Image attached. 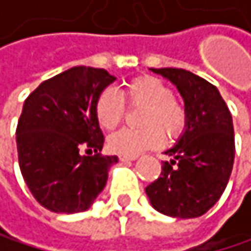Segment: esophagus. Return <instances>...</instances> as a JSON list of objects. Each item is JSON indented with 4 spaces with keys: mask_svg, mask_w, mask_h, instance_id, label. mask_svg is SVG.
Masks as SVG:
<instances>
[{
    "mask_svg": "<svg viewBox=\"0 0 251 251\" xmlns=\"http://www.w3.org/2000/svg\"><path fill=\"white\" fill-rule=\"evenodd\" d=\"M119 159L122 162H129V161H135L137 156H128V155H119Z\"/></svg>",
    "mask_w": 251,
    "mask_h": 251,
    "instance_id": "1",
    "label": "esophagus"
}]
</instances>
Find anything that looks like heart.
<instances>
[{
    "label": "heart",
    "instance_id": "b5f03b06",
    "mask_svg": "<svg viewBox=\"0 0 251 251\" xmlns=\"http://www.w3.org/2000/svg\"><path fill=\"white\" fill-rule=\"evenodd\" d=\"M131 105H144L141 129H122L108 138V148L114 153L137 156L144 151L158 148L167 137L177 135L185 126V111L173 99L170 87L159 78L144 75L129 81L122 92ZM123 99L111 89L103 90L95 103V116L100 128L113 131L119 126L125 113Z\"/></svg>",
    "mask_w": 251,
    "mask_h": 251
}]
</instances>
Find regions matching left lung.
Instances as JSON below:
<instances>
[{
	"label": "left lung",
	"instance_id": "left-lung-1",
	"mask_svg": "<svg viewBox=\"0 0 251 251\" xmlns=\"http://www.w3.org/2000/svg\"><path fill=\"white\" fill-rule=\"evenodd\" d=\"M176 85L185 105V129L166 151L161 176L146 187L151 205L173 218L206 214L223 194L235 159L233 122L218 89L184 69H151Z\"/></svg>",
	"mask_w": 251,
	"mask_h": 251
}]
</instances>
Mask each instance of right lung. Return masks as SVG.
<instances>
[{
    "instance_id": "add662e5",
    "label": "right lung",
    "mask_w": 251,
    "mask_h": 251,
    "mask_svg": "<svg viewBox=\"0 0 251 251\" xmlns=\"http://www.w3.org/2000/svg\"><path fill=\"white\" fill-rule=\"evenodd\" d=\"M114 81L105 69L76 66L43 81L25 99L16 128L19 167L43 208L84 212L107 185L119 158L99 153L103 134L95 103Z\"/></svg>"
}]
</instances>
